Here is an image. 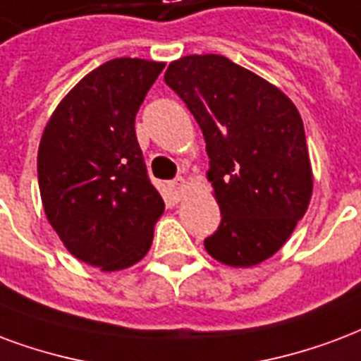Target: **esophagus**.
<instances>
[{
	"label": "esophagus",
	"instance_id": "1",
	"mask_svg": "<svg viewBox=\"0 0 361 361\" xmlns=\"http://www.w3.org/2000/svg\"><path fill=\"white\" fill-rule=\"evenodd\" d=\"M172 188L173 191H176V195H178V199H181V197L185 195V191L189 189V181L185 180V178H178V180L172 181Z\"/></svg>",
	"mask_w": 361,
	"mask_h": 361
}]
</instances>
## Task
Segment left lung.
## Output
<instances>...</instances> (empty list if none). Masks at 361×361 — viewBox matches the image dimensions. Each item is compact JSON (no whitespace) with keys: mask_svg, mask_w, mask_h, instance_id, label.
I'll list each match as a JSON object with an SVG mask.
<instances>
[{"mask_svg":"<svg viewBox=\"0 0 361 361\" xmlns=\"http://www.w3.org/2000/svg\"><path fill=\"white\" fill-rule=\"evenodd\" d=\"M166 82L201 126L221 221L207 252L231 268L268 260L306 214L314 178L295 103L224 55H188Z\"/></svg>","mask_w":361,"mask_h":361,"instance_id":"obj_1","label":"left lung"}]
</instances>
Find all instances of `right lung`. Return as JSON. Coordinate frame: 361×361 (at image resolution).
Returning a JSON list of instances; mask_svg holds the SVG:
<instances>
[{"mask_svg": "<svg viewBox=\"0 0 361 361\" xmlns=\"http://www.w3.org/2000/svg\"><path fill=\"white\" fill-rule=\"evenodd\" d=\"M162 68L106 61L66 93L39 141L45 216L72 256L103 271L140 262L164 212L135 137V114Z\"/></svg>", "mask_w": 361, "mask_h": 361, "instance_id": "add662e5", "label": "right lung"}]
</instances>
